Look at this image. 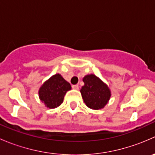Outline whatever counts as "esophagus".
Segmentation results:
<instances>
[{
	"label": "esophagus",
	"mask_w": 155,
	"mask_h": 155,
	"mask_svg": "<svg viewBox=\"0 0 155 155\" xmlns=\"http://www.w3.org/2000/svg\"><path fill=\"white\" fill-rule=\"evenodd\" d=\"M72 87H73V89H74V90H79V85H73Z\"/></svg>",
	"instance_id": "34e87169"
}]
</instances>
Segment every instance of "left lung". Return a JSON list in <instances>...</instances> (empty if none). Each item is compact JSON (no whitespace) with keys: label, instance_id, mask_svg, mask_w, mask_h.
I'll return each instance as SVG.
<instances>
[{"label":"left lung","instance_id":"8db88e82","mask_svg":"<svg viewBox=\"0 0 155 155\" xmlns=\"http://www.w3.org/2000/svg\"><path fill=\"white\" fill-rule=\"evenodd\" d=\"M82 81L85 85L80 92L84 103L91 109H104L112 95L109 86L94 74L86 75Z\"/></svg>","mask_w":155,"mask_h":155}]
</instances>
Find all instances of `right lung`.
I'll list each match as a JSON object with an SVG mask.
<instances>
[{"label": "right lung", "instance_id": "right-lung-1", "mask_svg": "<svg viewBox=\"0 0 155 155\" xmlns=\"http://www.w3.org/2000/svg\"><path fill=\"white\" fill-rule=\"evenodd\" d=\"M71 85L59 73L51 76L39 88V98L48 109L58 107L63 103L64 97Z\"/></svg>", "mask_w": 155, "mask_h": 155}]
</instances>
